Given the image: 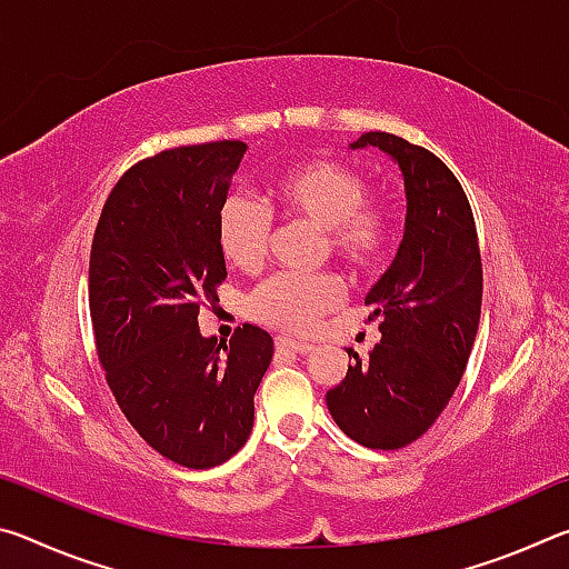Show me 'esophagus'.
Instances as JSON below:
<instances>
[{
  "mask_svg": "<svg viewBox=\"0 0 569 569\" xmlns=\"http://www.w3.org/2000/svg\"><path fill=\"white\" fill-rule=\"evenodd\" d=\"M276 346H278V349L291 351V353H311V351H313V343L288 339V336H278V339H276Z\"/></svg>",
  "mask_w": 569,
  "mask_h": 569,
  "instance_id": "obj_1",
  "label": "esophagus"
}]
</instances>
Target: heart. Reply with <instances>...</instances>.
Returning a JSON list of instances; mask_svg holds the SVG:
<instances>
[{
    "label": "heart",
    "mask_w": 569,
    "mask_h": 569,
    "mask_svg": "<svg viewBox=\"0 0 569 569\" xmlns=\"http://www.w3.org/2000/svg\"><path fill=\"white\" fill-rule=\"evenodd\" d=\"M271 196L293 223L323 233V250L351 271L379 261L391 236V210L366 200V180L336 160H308L276 180ZM273 236V218L261 200L236 192L218 213V243L226 261L253 273L263 266ZM343 301V286L331 273H276L248 298L256 321L306 333Z\"/></svg>",
    "instance_id": "1"
}]
</instances>
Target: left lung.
Returning a JSON list of instances; mask_svg holds the SVG:
<instances>
[{"label":"left lung","mask_w":569,"mask_h":569,"mask_svg":"<svg viewBox=\"0 0 569 569\" xmlns=\"http://www.w3.org/2000/svg\"><path fill=\"white\" fill-rule=\"evenodd\" d=\"M399 166L407 220L397 258L366 296L381 341L366 359L353 353L326 407L359 445L401 449L437 421L467 369L481 311L479 240L465 190L435 152L391 132L351 142Z\"/></svg>","instance_id":"8db88e82"}]
</instances>
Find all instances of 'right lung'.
<instances>
[{
    "instance_id": "add662e5",
    "label": "right lung",
    "mask_w": 569,
    "mask_h": 569,
    "mask_svg": "<svg viewBox=\"0 0 569 569\" xmlns=\"http://www.w3.org/2000/svg\"><path fill=\"white\" fill-rule=\"evenodd\" d=\"M248 150L240 140L162 150L132 166L102 208L90 256V316L124 417L162 457L223 465L253 429L273 339L246 323L228 343L198 329L226 281L218 213Z\"/></svg>"
}]
</instances>
